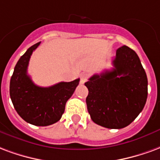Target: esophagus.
Returning a JSON list of instances; mask_svg holds the SVG:
<instances>
[{"instance_id": "obj_1", "label": "esophagus", "mask_w": 160, "mask_h": 160, "mask_svg": "<svg viewBox=\"0 0 160 160\" xmlns=\"http://www.w3.org/2000/svg\"><path fill=\"white\" fill-rule=\"evenodd\" d=\"M87 80H88V75L85 74V73H82L81 75H80V83L83 84Z\"/></svg>"}]
</instances>
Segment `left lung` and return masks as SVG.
<instances>
[{
    "label": "left lung",
    "instance_id": "8db88e82",
    "mask_svg": "<svg viewBox=\"0 0 160 160\" xmlns=\"http://www.w3.org/2000/svg\"><path fill=\"white\" fill-rule=\"evenodd\" d=\"M113 68L85 82L86 103L93 122L108 129H122L136 119L148 98V78L136 53L127 46L116 51Z\"/></svg>",
    "mask_w": 160,
    "mask_h": 160
}]
</instances>
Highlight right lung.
<instances>
[{"mask_svg":"<svg viewBox=\"0 0 160 160\" xmlns=\"http://www.w3.org/2000/svg\"><path fill=\"white\" fill-rule=\"evenodd\" d=\"M40 43L29 48L16 64L10 80V97L16 112L24 121L37 126H48L61 118L66 101L80 79L60 82L47 88L35 84L27 74V68L31 54Z\"/></svg>","mask_w":160,"mask_h":160,"instance_id":"1","label":"right lung"}]
</instances>
